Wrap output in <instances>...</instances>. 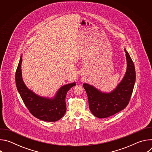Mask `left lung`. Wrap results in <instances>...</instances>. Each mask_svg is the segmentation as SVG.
I'll return each instance as SVG.
<instances>
[{"label": "left lung", "mask_w": 152, "mask_h": 152, "mask_svg": "<svg viewBox=\"0 0 152 152\" xmlns=\"http://www.w3.org/2000/svg\"><path fill=\"white\" fill-rule=\"evenodd\" d=\"M127 61L126 73L116 88L110 93L102 92L93 85L85 83L83 88L88 96L89 107L97 118L110 117L127 106L132 96L136 79L134 62L124 49Z\"/></svg>", "instance_id": "left-lung-1"}]
</instances>
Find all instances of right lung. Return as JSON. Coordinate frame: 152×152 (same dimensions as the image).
I'll return each instance as SVG.
<instances>
[{
    "instance_id": "add662e5",
    "label": "right lung",
    "mask_w": 152,
    "mask_h": 152,
    "mask_svg": "<svg viewBox=\"0 0 152 152\" xmlns=\"http://www.w3.org/2000/svg\"><path fill=\"white\" fill-rule=\"evenodd\" d=\"M21 57L22 56H20L15 73V83L25 104L29 112L39 120L48 122L59 120L66 112V94L72 87L76 85V82L62 86L52 98L38 96L29 90L23 82L21 69Z\"/></svg>"
}]
</instances>
